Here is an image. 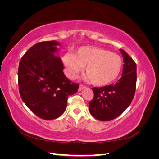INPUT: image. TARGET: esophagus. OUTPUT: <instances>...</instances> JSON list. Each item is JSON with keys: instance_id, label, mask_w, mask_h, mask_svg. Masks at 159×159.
I'll use <instances>...</instances> for the list:
<instances>
[{"instance_id": "34e87169", "label": "esophagus", "mask_w": 159, "mask_h": 159, "mask_svg": "<svg viewBox=\"0 0 159 159\" xmlns=\"http://www.w3.org/2000/svg\"><path fill=\"white\" fill-rule=\"evenodd\" d=\"M86 87L85 85H83V84H80V85H79V91H81L82 90H83L84 89V88Z\"/></svg>"}]
</instances>
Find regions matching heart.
<instances>
[{
    "label": "heart",
    "mask_w": 159,
    "mask_h": 159,
    "mask_svg": "<svg viewBox=\"0 0 159 159\" xmlns=\"http://www.w3.org/2000/svg\"><path fill=\"white\" fill-rule=\"evenodd\" d=\"M62 61L71 79H75L85 66L87 79L95 85H105L114 81L123 66L122 59L118 54L95 46L81 47L74 54L67 52Z\"/></svg>",
    "instance_id": "b5f03b06"
}]
</instances>
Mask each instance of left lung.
I'll use <instances>...</instances> for the list:
<instances>
[{
  "mask_svg": "<svg viewBox=\"0 0 159 159\" xmlns=\"http://www.w3.org/2000/svg\"><path fill=\"white\" fill-rule=\"evenodd\" d=\"M123 57V74L114 84L93 88L94 98L89 103V110L94 118L109 121L122 114L130 105L136 88V64L125 51L120 49Z\"/></svg>",
  "mask_w": 159,
  "mask_h": 159,
  "instance_id": "left-lung-1",
  "label": "left lung"
}]
</instances>
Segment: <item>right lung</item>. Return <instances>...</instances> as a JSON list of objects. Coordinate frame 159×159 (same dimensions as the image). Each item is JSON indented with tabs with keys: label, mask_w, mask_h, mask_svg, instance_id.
Here are the masks:
<instances>
[{
	"label": "right lung",
	"mask_w": 159,
	"mask_h": 159,
	"mask_svg": "<svg viewBox=\"0 0 159 159\" xmlns=\"http://www.w3.org/2000/svg\"><path fill=\"white\" fill-rule=\"evenodd\" d=\"M59 45L55 41L38 43L19 64L21 98L34 114L45 120L60 117L66 108L68 97L79 90V84L65 76L61 58L55 55Z\"/></svg>",
	"instance_id": "right-lung-1"
}]
</instances>
